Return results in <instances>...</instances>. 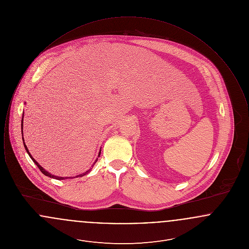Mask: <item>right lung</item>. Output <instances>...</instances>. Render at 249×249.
<instances>
[{
    "label": "right lung",
    "mask_w": 249,
    "mask_h": 249,
    "mask_svg": "<svg viewBox=\"0 0 249 249\" xmlns=\"http://www.w3.org/2000/svg\"><path fill=\"white\" fill-rule=\"evenodd\" d=\"M23 118H24V112L23 114H22V119H21V133H22V140H23V144H24V147H25V149H26V152L29 154V156H30V158L33 160V161L36 163V165H37V167L39 168V170L45 175V176H47V177H48V178H54V179H57V180H64V179H72V178H82V177H84V176H86L91 169H89V170H88L87 172H85V173H83V174H80V175H78V176H75V177H57V176H54V175H51L50 173H48V171L47 170H45L42 166L40 165L37 161H36V160L33 158V156L31 155V153H30V151H29V149H28V147H27V145H26V143H25V142H24V137H23ZM101 150L102 149H100V151H99V154H98V157H100V155H101ZM98 160V159H96V160H95V162ZM93 163V165H92V167L94 166L95 164Z\"/></svg>",
    "instance_id": "obj_1"
}]
</instances>
